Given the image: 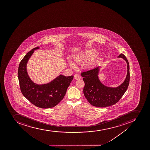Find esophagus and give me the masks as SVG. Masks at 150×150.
I'll list each match as a JSON object with an SVG mask.
<instances>
[{
    "instance_id": "1",
    "label": "esophagus",
    "mask_w": 150,
    "mask_h": 150,
    "mask_svg": "<svg viewBox=\"0 0 150 150\" xmlns=\"http://www.w3.org/2000/svg\"><path fill=\"white\" fill-rule=\"evenodd\" d=\"M74 77L75 79L76 80H80L81 79V76H80V75H79L78 74H76L74 76Z\"/></svg>"
}]
</instances>
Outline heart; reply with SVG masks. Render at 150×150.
<instances>
[{
  "label": "heart",
  "mask_w": 150,
  "mask_h": 150,
  "mask_svg": "<svg viewBox=\"0 0 150 150\" xmlns=\"http://www.w3.org/2000/svg\"><path fill=\"white\" fill-rule=\"evenodd\" d=\"M98 54L97 51L93 49L85 51L75 56L74 61L77 64H83L89 61L86 64V67L88 68H93L101 61V58L96 57ZM69 64L72 68L75 67L74 65L70 61L69 62Z\"/></svg>",
  "instance_id": "b5f03b06"
}]
</instances>
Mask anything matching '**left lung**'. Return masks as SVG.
Masks as SVG:
<instances>
[{
    "label": "left lung",
    "mask_w": 150,
    "mask_h": 150,
    "mask_svg": "<svg viewBox=\"0 0 150 150\" xmlns=\"http://www.w3.org/2000/svg\"><path fill=\"white\" fill-rule=\"evenodd\" d=\"M125 60L127 64V74L122 83L117 87L105 86L101 82L98 75L100 67L81 73L85 83L83 93L89 103L93 106L105 108L115 105L123 96L129 85L130 74L129 62L123 54L117 57Z\"/></svg>",
    "instance_id": "8db88e82"
}]
</instances>
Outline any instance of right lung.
Returning <instances> with one entry per match:
<instances>
[{"mask_svg":"<svg viewBox=\"0 0 150 150\" xmlns=\"http://www.w3.org/2000/svg\"><path fill=\"white\" fill-rule=\"evenodd\" d=\"M27 53L19 64L18 76L21 93L27 99L35 106L49 108L56 106L64 98L73 76L59 75L49 83L38 84L32 81L27 71V64L35 50Z\"/></svg>","mask_w":150,"mask_h":150,"instance_id":"1","label":"right lung"}]
</instances>
